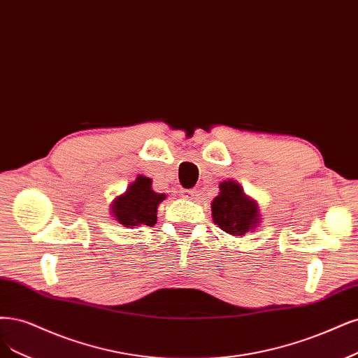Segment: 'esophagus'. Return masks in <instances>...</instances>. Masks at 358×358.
<instances>
[{
	"label": "esophagus",
	"mask_w": 358,
	"mask_h": 358,
	"mask_svg": "<svg viewBox=\"0 0 358 358\" xmlns=\"http://www.w3.org/2000/svg\"><path fill=\"white\" fill-rule=\"evenodd\" d=\"M196 192H199L196 189H183V191H182V195L187 196V199H195Z\"/></svg>",
	"instance_id": "esophagus-1"
}]
</instances>
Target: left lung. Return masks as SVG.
Segmentation results:
<instances>
[{
	"label": "left lung",
	"mask_w": 358,
	"mask_h": 358,
	"mask_svg": "<svg viewBox=\"0 0 358 358\" xmlns=\"http://www.w3.org/2000/svg\"><path fill=\"white\" fill-rule=\"evenodd\" d=\"M220 192L212 203L215 224L232 236H243L253 229L259 220V212L255 201L243 194L237 182L225 180L219 185Z\"/></svg>",
	"instance_id": "1"
}]
</instances>
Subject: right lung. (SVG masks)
I'll use <instances>...</instances> for the list:
<instances>
[{"label":"right lung","instance_id":"obj_1","mask_svg":"<svg viewBox=\"0 0 358 358\" xmlns=\"http://www.w3.org/2000/svg\"><path fill=\"white\" fill-rule=\"evenodd\" d=\"M164 199V194L151 189V179L139 176L130 183L126 194L114 201L113 213L121 225L152 227L157 222V206Z\"/></svg>","mask_w":358,"mask_h":358}]
</instances>
